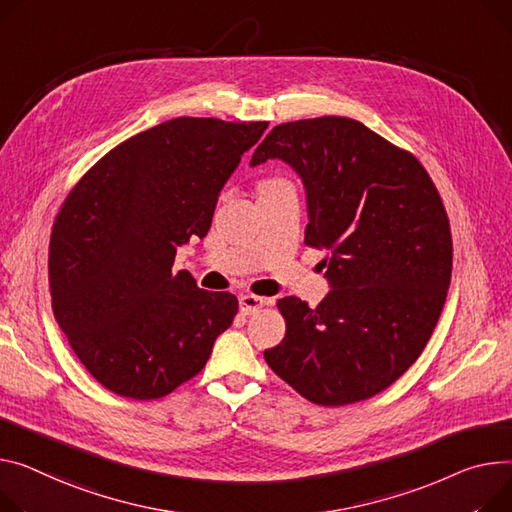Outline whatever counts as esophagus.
I'll return each instance as SVG.
<instances>
[{
	"label": "esophagus",
	"instance_id": "34e87169",
	"mask_svg": "<svg viewBox=\"0 0 512 512\" xmlns=\"http://www.w3.org/2000/svg\"><path fill=\"white\" fill-rule=\"evenodd\" d=\"M238 302H241V313L243 315H253L259 309H263V306L267 304V298H261V296H255V294H243L241 298H238Z\"/></svg>",
	"mask_w": 512,
	"mask_h": 512
}]
</instances>
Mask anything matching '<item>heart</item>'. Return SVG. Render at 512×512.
<instances>
[{"instance_id": "b5f03b06", "label": "heart", "mask_w": 512, "mask_h": 512, "mask_svg": "<svg viewBox=\"0 0 512 512\" xmlns=\"http://www.w3.org/2000/svg\"><path fill=\"white\" fill-rule=\"evenodd\" d=\"M280 185H288L286 179H267L261 183L259 189H269V187H280Z\"/></svg>"}]
</instances>
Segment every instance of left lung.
Here are the masks:
<instances>
[{
    "label": "left lung",
    "mask_w": 512,
    "mask_h": 512,
    "mask_svg": "<svg viewBox=\"0 0 512 512\" xmlns=\"http://www.w3.org/2000/svg\"><path fill=\"white\" fill-rule=\"evenodd\" d=\"M282 158L309 203L304 243L329 251L331 292L309 309L278 300L286 321L265 362L296 393L337 407L385 391L438 323L453 271L451 224L422 162L364 123L317 117L276 125L251 164Z\"/></svg>",
    "instance_id": "1"
}]
</instances>
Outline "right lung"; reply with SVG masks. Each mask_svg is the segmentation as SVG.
Here are the masks:
<instances>
[{
  "label": "right lung",
  "mask_w": 512,
  "mask_h": 512,
  "mask_svg": "<svg viewBox=\"0 0 512 512\" xmlns=\"http://www.w3.org/2000/svg\"><path fill=\"white\" fill-rule=\"evenodd\" d=\"M267 121L179 117L102 156L67 193L49 241L55 319L109 391L160 399L206 366L238 311L173 271L212 226L218 193Z\"/></svg>",
  "instance_id": "add662e5"
}]
</instances>
